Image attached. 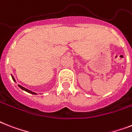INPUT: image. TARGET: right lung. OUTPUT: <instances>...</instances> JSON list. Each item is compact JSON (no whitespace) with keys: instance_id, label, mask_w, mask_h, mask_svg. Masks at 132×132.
<instances>
[{"instance_id":"add662e5","label":"right lung","mask_w":132,"mask_h":132,"mask_svg":"<svg viewBox=\"0 0 132 132\" xmlns=\"http://www.w3.org/2000/svg\"><path fill=\"white\" fill-rule=\"evenodd\" d=\"M11 77H12L13 80V81H15V79H14L13 76V75H11ZM18 86L20 87V88L21 89H23V90H24V91H25V92H28V93H30V94H34V95H36V94H36V93H35V92H32V91L29 90V89H26L25 87H22V86H21V85H18Z\"/></svg>"}]
</instances>
